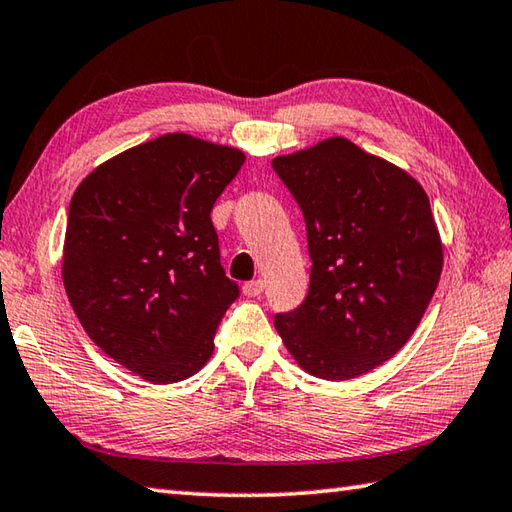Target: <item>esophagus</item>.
<instances>
[{"label": "esophagus", "instance_id": "1", "mask_svg": "<svg viewBox=\"0 0 512 512\" xmlns=\"http://www.w3.org/2000/svg\"><path fill=\"white\" fill-rule=\"evenodd\" d=\"M262 291H264V282L262 280H253V282L244 284V295L246 297H259V295H262Z\"/></svg>", "mask_w": 512, "mask_h": 512}]
</instances>
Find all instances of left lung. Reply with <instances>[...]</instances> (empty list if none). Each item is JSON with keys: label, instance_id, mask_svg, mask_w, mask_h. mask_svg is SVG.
Instances as JSON below:
<instances>
[{"label": "left lung", "instance_id": "obj_1", "mask_svg": "<svg viewBox=\"0 0 512 512\" xmlns=\"http://www.w3.org/2000/svg\"><path fill=\"white\" fill-rule=\"evenodd\" d=\"M302 208L311 284L275 329L297 365L324 380L367 374L401 351L430 304L443 244L414 176L342 136L275 156Z\"/></svg>", "mask_w": 512, "mask_h": 512}]
</instances>
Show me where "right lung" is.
<instances>
[{"instance_id":"add662e5","label":"right lung","mask_w":512,"mask_h":512,"mask_svg":"<svg viewBox=\"0 0 512 512\" xmlns=\"http://www.w3.org/2000/svg\"><path fill=\"white\" fill-rule=\"evenodd\" d=\"M246 156L165 134L116 154L73 192L62 280L82 329L154 385L197 374L239 297L210 212Z\"/></svg>"}]
</instances>
